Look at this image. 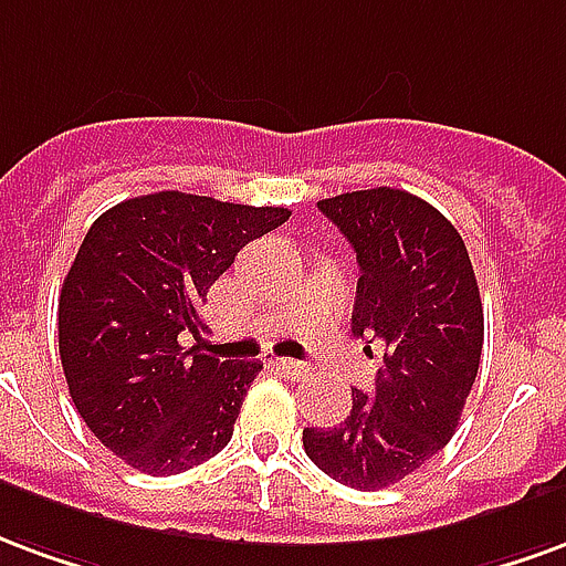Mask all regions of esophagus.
Here are the masks:
<instances>
[{
  "instance_id": "obj_1",
  "label": "esophagus",
  "mask_w": 566,
  "mask_h": 566,
  "mask_svg": "<svg viewBox=\"0 0 566 566\" xmlns=\"http://www.w3.org/2000/svg\"><path fill=\"white\" fill-rule=\"evenodd\" d=\"M277 368L283 370L286 377H304V374L311 370V368H307V365H304V361H295V358H280Z\"/></svg>"
}]
</instances>
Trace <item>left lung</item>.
Segmentation results:
<instances>
[{"label": "left lung", "instance_id": "obj_1", "mask_svg": "<svg viewBox=\"0 0 566 566\" xmlns=\"http://www.w3.org/2000/svg\"><path fill=\"white\" fill-rule=\"evenodd\" d=\"M358 259L353 334L382 346L374 389L334 428H304V452L349 489L410 476L455 434L482 356V301L452 222L403 189L323 198Z\"/></svg>", "mask_w": 566, "mask_h": 566}]
</instances>
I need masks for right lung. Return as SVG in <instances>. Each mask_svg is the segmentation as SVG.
Returning a JSON list of instances; mask_svg holds the SVG:
<instances>
[{
	"mask_svg": "<svg viewBox=\"0 0 566 566\" xmlns=\"http://www.w3.org/2000/svg\"><path fill=\"white\" fill-rule=\"evenodd\" d=\"M187 192H150L105 210L60 292V358L86 428L129 468L171 476L232 440L259 361H220L180 334L234 255L289 220Z\"/></svg>",
	"mask_w": 566,
	"mask_h": 566,
	"instance_id": "obj_1",
	"label": "right lung"
}]
</instances>
